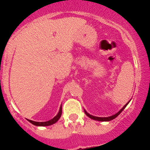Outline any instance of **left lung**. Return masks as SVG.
I'll list each match as a JSON object with an SVG mask.
<instances>
[{"instance_id":"left-lung-1","label":"left lung","mask_w":150,"mask_h":150,"mask_svg":"<svg viewBox=\"0 0 150 150\" xmlns=\"http://www.w3.org/2000/svg\"><path fill=\"white\" fill-rule=\"evenodd\" d=\"M128 104V103H127L126 104H125V105L123 107H122V108L121 109V110H120V111L116 113V114H115V115H114L110 116V117H95V116L91 115L90 114H88V113L86 111V110H85V113H86V115L88 116V117H90V118L93 119V120H98V121H110V120H113V119L115 118V117H117V116H118L120 114V112H121L122 111V110H123L124 109H125V107H126L127 104Z\"/></svg>"}]
</instances>
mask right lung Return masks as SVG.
<instances>
[{
	"mask_svg": "<svg viewBox=\"0 0 150 150\" xmlns=\"http://www.w3.org/2000/svg\"><path fill=\"white\" fill-rule=\"evenodd\" d=\"M62 112V107H60L59 112L58 114H57V115H56L55 117H54V118L51 119V120H48V121H46V122H35V121H33V120H28V121L31 122V123L33 124V125H37V126H48V125H52V124L55 123V122H57V120H58L60 118V117H61Z\"/></svg>",
	"mask_w": 150,
	"mask_h": 150,
	"instance_id": "obj_1",
	"label": "right lung"
}]
</instances>
